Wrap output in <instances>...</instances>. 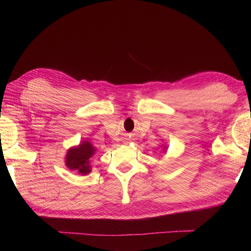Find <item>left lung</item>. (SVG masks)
Here are the masks:
<instances>
[{
    "label": "left lung",
    "mask_w": 251,
    "mask_h": 251,
    "mask_svg": "<svg viewBox=\"0 0 251 251\" xmlns=\"http://www.w3.org/2000/svg\"><path fill=\"white\" fill-rule=\"evenodd\" d=\"M166 150H167V147H166V145H164V146H163V151H166Z\"/></svg>",
    "instance_id": "8db88e82"
}]
</instances>
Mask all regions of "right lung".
I'll return each instance as SVG.
<instances>
[{"label":"right lung","instance_id":"obj_1","mask_svg":"<svg viewBox=\"0 0 251 251\" xmlns=\"http://www.w3.org/2000/svg\"><path fill=\"white\" fill-rule=\"evenodd\" d=\"M95 152L96 148L91 142H80L77 146L71 147L67 151L65 156L66 167L79 175H87L92 172L91 161Z\"/></svg>","mask_w":251,"mask_h":251}]
</instances>
